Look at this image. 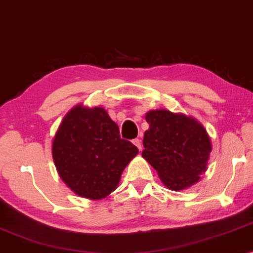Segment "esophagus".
<instances>
[{
  "label": "esophagus",
  "mask_w": 253,
  "mask_h": 253,
  "mask_svg": "<svg viewBox=\"0 0 253 253\" xmlns=\"http://www.w3.org/2000/svg\"><path fill=\"white\" fill-rule=\"evenodd\" d=\"M133 145H136V146L138 147V150L141 151V143H140V139H138V138H136V139L132 140Z\"/></svg>",
  "instance_id": "obj_1"
}]
</instances>
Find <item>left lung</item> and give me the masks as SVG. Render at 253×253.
Instances as JSON below:
<instances>
[{"mask_svg": "<svg viewBox=\"0 0 253 253\" xmlns=\"http://www.w3.org/2000/svg\"><path fill=\"white\" fill-rule=\"evenodd\" d=\"M143 158L158 171L167 188L182 190L198 182L206 171L212 150L206 130L192 117L169 110L146 114Z\"/></svg>", "mask_w": 253, "mask_h": 253, "instance_id": "obj_1", "label": "left lung"}]
</instances>
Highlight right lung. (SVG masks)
Returning <instances> with one entry per match:
<instances>
[{"label": "right lung", "mask_w": 253, "mask_h": 253, "mask_svg": "<svg viewBox=\"0 0 253 253\" xmlns=\"http://www.w3.org/2000/svg\"><path fill=\"white\" fill-rule=\"evenodd\" d=\"M54 164L65 184L81 197L101 199L117 188L138 148L122 139L103 108L76 106L67 114L53 141Z\"/></svg>", "instance_id": "1"}]
</instances>
